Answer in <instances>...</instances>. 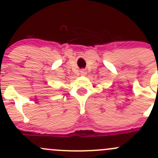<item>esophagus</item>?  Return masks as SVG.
Here are the masks:
<instances>
[{
  "label": "esophagus",
  "instance_id": "1",
  "mask_svg": "<svg viewBox=\"0 0 158 158\" xmlns=\"http://www.w3.org/2000/svg\"><path fill=\"white\" fill-rule=\"evenodd\" d=\"M80 72H81V74H82V76H85V75H86V72H85V69H82Z\"/></svg>",
  "mask_w": 158,
  "mask_h": 158
}]
</instances>
